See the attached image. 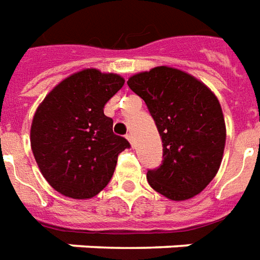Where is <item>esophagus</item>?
<instances>
[{
	"label": "esophagus",
	"instance_id": "34e87169",
	"mask_svg": "<svg viewBox=\"0 0 260 260\" xmlns=\"http://www.w3.org/2000/svg\"><path fill=\"white\" fill-rule=\"evenodd\" d=\"M126 139L130 141V144H132V147H134V140H133V136L132 134H127L126 136Z\"/></svg>",
	"mask_w": 260,
	"mask_h": 260
}]
</instances>
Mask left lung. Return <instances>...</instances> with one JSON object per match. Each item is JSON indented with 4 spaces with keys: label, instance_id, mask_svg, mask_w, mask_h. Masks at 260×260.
Returning <instances> with one entry per match:
<instances>
[{
    "label": "left lung",
    "instance_id": "1",
    "mask_svg": "<svg viewBox=\"0 0 260 260\" xmlns=\"http://www.w3.org/2000/svg\"><path fill=\"white\" fill-rule=\"evenodd\" d=\"M127 85L145 102L162 140V164L147 172L150 186L176 202L199 194L218 172L225 147L217 96L190 74L167 66L133 75Z\"/></svg>",
    "mask_w": 260,
    "mask_h": 260
}]
</instances>
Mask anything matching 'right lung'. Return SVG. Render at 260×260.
Here are the masks:
<instances>
[{"mask_svg": "<svg viewBox=\"0 0 260 260\" xmlns=\"http://www.w3.org/2000/svg\"><path fill=\"white\" fill-rule=\"evenodd\" d=\"M123 85L120 75L86 68L62 80L39 105L30 145L54 190L91 199L109 183L117 156L130 144L113 133V120L104 108Z\"/></svg>", "mask_w": 260, "mask_h": 260, "instance_id": "right-lung-1", "label": "right lung"}]
</instances>
